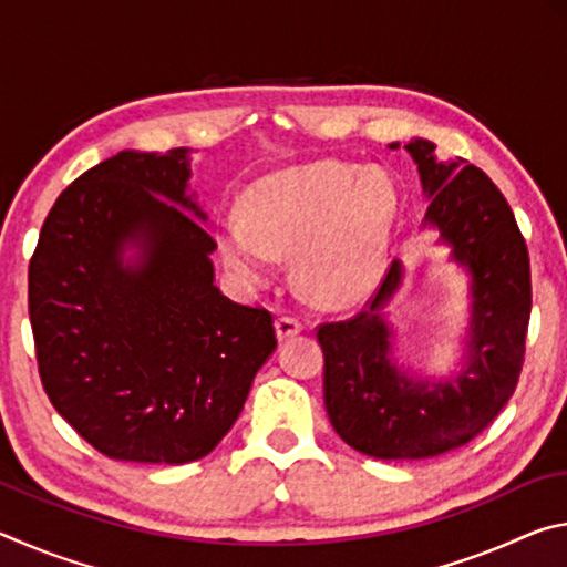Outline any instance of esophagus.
Listing matches in <instances>:
<instances>
[{
	"instance_id": "1",
	"label": "esophagus",
	"mask_w": 567,
	"mask_h": 567,
	"mask_svg": "<svg viewBox=\"0 0 567 567\" xmlns=\"http://www.w3.org/2000/svg\"><path fill=\"white\" fill-rule=\"evenodd\" d=\"M275 332H277V340L285 342L295 338V334L302 332V322L297 318H277L275 320Z\"/></svg>"
}]
</instances>
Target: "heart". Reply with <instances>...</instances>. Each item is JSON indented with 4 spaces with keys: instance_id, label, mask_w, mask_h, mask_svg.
<instances>
[{
    "instance_id": "heart-1",
    "label": "heart",
    "mask_w": 567,
    "mask_h": 567,
    "mask_svg": "<svg viewBox=\"0 0 567 567\" xmlns=\"http://www.w3.org/2000/svg\"><path fill=\"white\" fill-rule=\"evenodd\" d=\"M398 189L388 172L338 159L272 172L243 195V217H223L215 239L227 272L260 287L277 255L315 302L350 307L375 295L390 267Z\"/></svg>"
}]
</instances>
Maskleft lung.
I'll use <instances>...</instances> for the list:
<instances>
[{
    "label": "left lung",
    "mask_w": 567,
    "mask_h": 567,
    "mask_svg": "<svg viewBox=\"0 0 567 567\" xmlns=\"http://www.w3.org/2000/svg\"><path fill=\"white\" fill-rule=\"evenodd\" d=\"M405 150L427 197L422 229H433L447 260L467 275L470 315L447 375L398 362V330L385 312L405 280L395 260L368 310L318 330L334 433L378 460L433 457L483 433L515 392L530 320V260L501 189L465 159H437L433 142L415 137Z\"/></svg>",
    "instance_id": "left-lung-1"
}]
</instances>
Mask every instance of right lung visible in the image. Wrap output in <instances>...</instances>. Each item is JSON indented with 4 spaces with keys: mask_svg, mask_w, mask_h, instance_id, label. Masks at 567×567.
<instances>
[{
    "mask_svg": "<svg viewBox=\"0 0 567 567\" xmlns=\"http://www.w3.org/2000/svg\"><path fill=\"white\" fill-rule=\"evenodd\" d=\"M189 150H122L76 177L30 262V320L54 410L112 460L213 453L275 352L272 315L215 285Z\"/></svg>",
    "mask_w": 567,
    "mask_h": 567,
    "instance_id": "obj_1",
    "label": "right lung"
}]
</instances>
